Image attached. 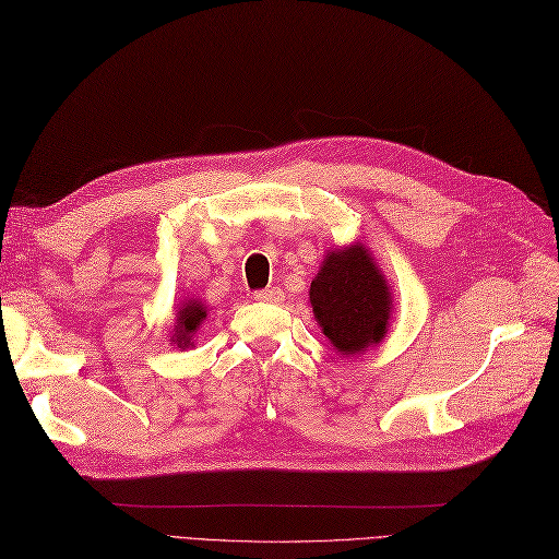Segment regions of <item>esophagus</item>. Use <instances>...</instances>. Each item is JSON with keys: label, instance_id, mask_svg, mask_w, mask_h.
<instances>
[{"label": "esophagus", "instance_id": "obj_1", "mask_svg": "<svg viewBox=\"0 0 559 559\" xmlns=\"http://www.w3.org/2000/svg\"><path fill=\"white\" fill-rule=\"evenodd\" d=\"M255 300H263V304H282L284 300V292L280 289V286H267V289H261L253 294Z\"/></svg>", "mask_w": 559, "mask_h": 559}]
</instances>
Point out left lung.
I'll return each instance as SVG.
<instances>
[{"instance_id": "left-lung-1", "label": "left lung", "mask_w": 559, "mask_h": 559, "mask_svg": "<svg viewBox=\"0 0 559 559\" xmlns=\"http://www.w3.org/2000/svg\"><path fill=\"white\" fill-rule=\"evenodd\" d=\"M310 306L317 324L341 355H361L388 334L390 286L361 242L326 251L310 284Z\"/></svg>"}]
</instances>
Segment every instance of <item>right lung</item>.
Wrapping results in <instances>:
<instances>
[{"label":"right lung","mask_w":559,"mask_h":559,"mask_svg":"<svg viewBox=\"0 0 559 559\" xmlns=\"http://www.w3.org/2000/svg\"><path fill=\"white\" fill-rule=\"evenodd\" d=\"M206 320V308L200 304V300H183V306L176 312V324H174V336L171 341L178 345V348H190L194 331L202 326Z\"/></svg>","instance_id":"obj_1"}]
</instances>
